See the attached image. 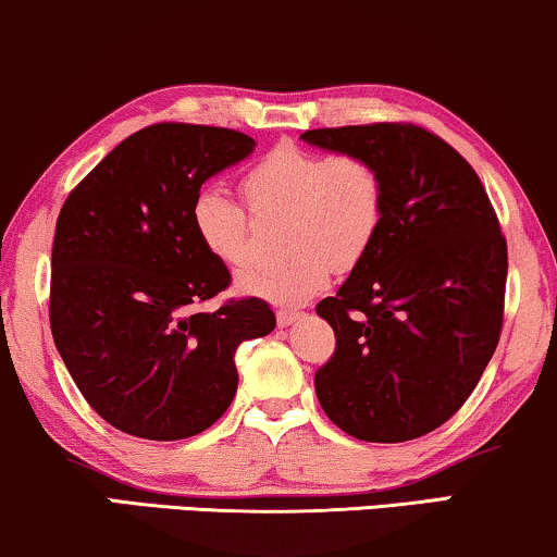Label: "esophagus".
<instances>
[{
    "instance_id": "esophagus-1",
    "label": "esophagus",
    "mask_w": 557,
    "mask_h": 557,
    "mask_svg": "<svg viewBox=\"0 0 557 557\" xmlns=\"http://www.w3.org/2000/svg\"><path fill=\"white\" fill-rule=\"evenodd\" d=\"M299 319H301V311H296V309H278L276 311L278 326H288V324L299 322Z\"/></svg>"
}]
</instances>
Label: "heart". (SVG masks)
I'll list each match as a JSON object with an SVG mask.
<instances>
[{"mask_svg": "<svg viewBox=\"0 0 557 557\" xmlns=\"http://www.w3.org/2000/svg\"><path fill=\"white\" fill-rule=\"evenodd\" d=\"M240 195L256 218H286L281 263H256L238 273V288L281 307L324 292L332 271L360 265L383 233L387 185L383 170L355 151H324L284 141L243 172ZM215 187L195 195L189 223L218 263L235 269L250 256V218Z\"/></svg>", "mask_w": 557, "mask_h": 557, "instance_id": "1", "label": "heart"}]
</instances>
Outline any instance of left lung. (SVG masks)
Returning a JSON list of instances; mask_svg holds the SVG:
<instances>
[{
    "label": "left lung",
    "mask_w": 557,
    "mask_h": 557,
    "mask_svg": "<svg viewBox=\"0 0 557 557\" xmlns=\"http://www.w3.org/2000/svg\"><path fill=\"white\" fill-rule=\"evenodd\" d=\"M304 141L383 170V233L339 292L317 304L337 349L317 398L360 441L400 444L444 425L474 391L502 334L507 240L471 164L429 128H311Z\"/></svg>",
    "instance_id": "obj_1"
}]
</instances>
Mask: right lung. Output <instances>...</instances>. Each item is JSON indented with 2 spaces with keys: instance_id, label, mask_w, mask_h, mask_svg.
Wrapping results in <instances>:
<instances>
[{
  "instance_id": "1",
  "label": "right lung",
  "mask_w": 557,
  "mask_h": 557,
  "mask_svg": "<svg viewBox=\"0 0 557 557\" xmlns=\"http://www.w3.org/2000/svg\"><path fill=\"white\" fill-rule=\"evenodd\" d=\"M248 134L151 124L106 154L58 215L50 330L88 406L149 441L202 433L238 391L235 349L276 326L256 296L195 311L231 286L189 208L202 182L253 151Z\"/></svg>"
}]
</instances>
